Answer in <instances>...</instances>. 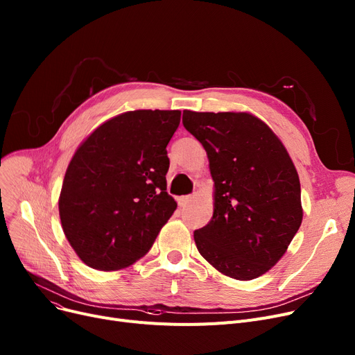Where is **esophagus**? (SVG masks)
Returning a JSON list of instances; mask_svg holds the SVG:
<instances>
[{"mask_svg":"<svg viewBox=\"0 0 355 355\" xmlns=\"http://www.w3.org/2000/svg\"><path fill=\"white\" fill-rule=\"evenodd\" d=\"M190 201H191V197H190V196H182V197H178V206H180V207H185Z\"/></svg>","mask_w":355,"mask_h":355,"instance_id":"esophagus-1","label":"esophagus"}]
</instances>
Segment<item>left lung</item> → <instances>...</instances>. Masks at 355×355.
I'll return each mask as SVG.
<instances>
[{"label": "left lung", "instance_id": "1", "mask_svg": "<svg viewBox=\"0 0 355 355\" xmlns=\"http://www.w3.org/2000/svg\"><path fill=\"white\" fill-rule=\"evenodd\" d=\"M204 146L214 211L194 232L200 254L223 275L252 281L270 270L302 223L301 182L282 141L248 112H182Z\"/></svg>", "mask_w": 355, "mask_h": 355}]
</instances>
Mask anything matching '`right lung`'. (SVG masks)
Segmentation results:
<instances>
[{"mask_svg":"<svg viewBox=\"0 0 355 355\" xmlns=\"http://www.w3.org/2000/svg\"><path fill=\"white\" fill-rule=\"evenodd\" d=\"M180 119V110H129L103 122L76 149L59 214L70 246L89 268L109 272L135 263L173 216L166 145Z\"/></svg>","mask_w":355,"mask_h":355,"instance_id":"1","label":"right lung"}]
</instances>
